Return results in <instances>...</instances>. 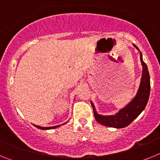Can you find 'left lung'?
I'll use <instances>...</instances> for the list:
<instances>
[{
    "instance_id": "1",
    "label": "left lung",
    "mask_w": 160,
    "mask_h": 160,
    "mask_svg": "<svg viewBox=\"0 0 160 160\" xmlns=\"http://www.w3.org/2000/svg\"><path fill=\"white\" fill-rule=\"evenodd\" d=\"M134 46L138 50H139L135 45H134ZM139 53H140V61L142 66V78H141L140 85H139L136 95L131 100V102H130L124 108L121 109L114 115H107V116L98 114L94 108V104L92 102H90L93 110H94V118L96 121L102 125L107 126L109 128H126L130 125L146 107L147 103L149 99L150 90H151L150 75L148 66L142 60V53L140 51Z\"/></svg>"
}]
</instances>
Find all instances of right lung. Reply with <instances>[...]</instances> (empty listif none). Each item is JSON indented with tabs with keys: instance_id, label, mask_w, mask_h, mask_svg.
I'll return each instance as SVG.
<instances>
[{
	"instance_id": "add662e5",
	"label": "right lung",
	"mask_w": 160,
	"mask_h": 160,
	"mask_svg": "<svg viewBox=\"0 0 160 160\" xmlns=\"http://www.w3.org/2000/svg\"><path fill=\"white\" fill-rule=\"evenodd\" d=\"M66 123V122H65ZM63 123V124H65ZM36 128H38V129H41V130H49V129H54V128H57L58 127H60L61 125H58V126H55V127H49V128H43V127H39V126H36L34 125Z\"/></svg>"
}]
</instances>
